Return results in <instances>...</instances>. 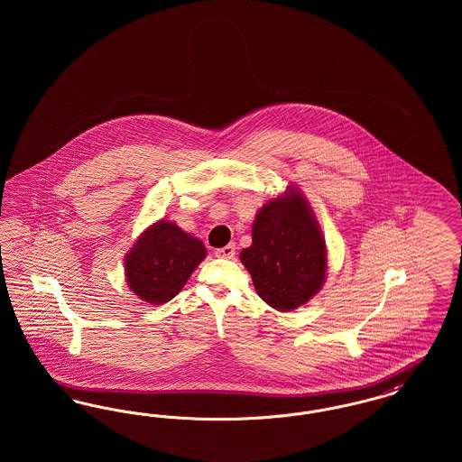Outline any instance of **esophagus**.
Wrapping results in <instances>:
<instances>
[{"instance_id":"1","label":"esophagus","mask_w":462,"mask_h":462,"mask_svg":"<svg viewBox=\"0 0 462 462\" xmlns=\"http://www.w3.org/2000/svg\"><path fill=\"white\" fill-rule=\"evenodd\" d=\"M215 254L218 256V258H234L236 256V244H226V245H223L220 249H217L215 251Z\"/></svg>"}]
</instances>
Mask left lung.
<instances>
[{
    "label": "left lung",
    "instance_id": "1",
    "mask_svg": "<svg viewBox=\"0 0 462 462\" xmlns=\"http://www.w3.org/2000/svg\"><path fill=\"white\" fill-rule=\"evenodd\" d=\"M258 296L279 311L305 305L324 284L326 241L307 199L289 189L272 199L253 223V244L242 249Z\"/></svg>",
    "mask_w": 462,
    "mask_h": 462
}]
</instances>
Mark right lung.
I'll return each mask as SVG.
<instances>
[{
    "mask_svg": "<svg viewBox=\"0 0 462 462\" xmlns=\"http://www.w3.org/2000/svg\"><path fill=\"white\" fill-rule=\"evenodd\" d=\"M206 258L204 244L171 221H157L126 254V282L147 303L173 300Z\"/></svg>",
    "mask_w": 462,
    "mask_h": 462,
    "instance_id": "right-lung-1",
    "label": "right lung"
}]
</instances>
